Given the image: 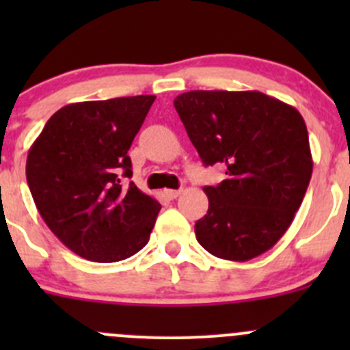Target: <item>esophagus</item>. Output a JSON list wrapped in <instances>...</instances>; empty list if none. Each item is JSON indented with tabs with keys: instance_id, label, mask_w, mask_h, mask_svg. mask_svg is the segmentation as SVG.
<instances>
[{
	"instance_id": "34e87169",
	"label": "esophagus",
	"mask_w": 350,
	"mask_h": 350,
	"mask_svg": "<svg viewBox=\"0 0 350 350\" xmlns=\"http://www.w3.org/2000/svg\"><path fill=\"white\" fill-rule=\"evenodd\" d=\"M179 195H181V191H178V189H164V196L167 200H176Z\"/></svg>"
}]
</instances>
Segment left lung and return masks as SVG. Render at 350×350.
<instances>
[{
	"label": "left lung",
	"mask_w": 350,
	"mask_h": 350,
	"mask_svg": "<svg viewBox=\"0 0 350 350\" xmlns=\"http://www.w3.org/2000/svg\"><path fill=\"white\" fill-rule=\"evenodd\" d=\"M204 165L227 178L206 186L196 241L215 257L245 262L269 250L301 206L313 171L296 108L260 91H188L174 100Z\"/></svg>",
	"instance_id": "1"
}]
</instances>
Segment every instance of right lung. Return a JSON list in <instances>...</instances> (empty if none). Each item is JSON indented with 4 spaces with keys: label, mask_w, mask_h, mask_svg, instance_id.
Returning <instances> with one entry per match:
<instances>
[{
    "label": "right lung",
    "mask_w": 350,
    "mask_h": 350,
    "mask_svg": "<svg viewBox=\"0 0 350 350\" xmlns=\"http://www.w3.org/2000/svg\"><path fill=\"white\" fill-rule=\"evenodd\" d=\"M155 96L72 103L55 111L27 157L35 206L67 249L116 262L149 242L161 204L133 183L129 149Z\"/></svg>",
    "instance_id": "right-lung-1"
}]
</instances>
